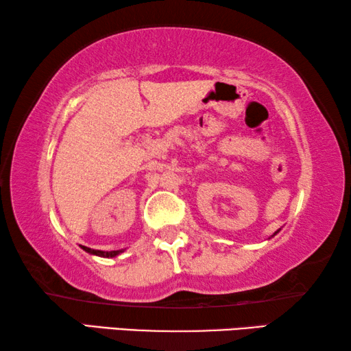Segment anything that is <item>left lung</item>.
<instances>
[{
  "label": "left lung",
  "mask_w": 351,
  "mask_h": 351,
  "mask_svg": "<svg viewBox=\"0 0 351 351\" xmlns=\"http://www.w3.org/2000/svg\"><path fill=\"white\" fill-rule=\"evenodd\" d=\"M278 232H280V229H278V230H277V232H274V235H277ZM274 235H271V237H269V239H272V237H274Z\"/></svg>",
  "instance_id": "obj_1"
}]
</instances>
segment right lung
I'll return each mask as SVG.
<instances>
[{"mask_svg": "<svg viewBox=\"0 0 351 351\" xmlns=\"http://www.w3.org/2000/svg\"><path fill=\"white\" fill-rule=\"evenodd\" d=\"M83 251L91 254V255H97V257H104V258H112V257H117L119 254H122L125 249H119V251H99V249H91V247H86V246H82Z\"/></svg>", "mask_w": 351, "mask_h": 351, "instance_id": "obj_1", "label": "right lung"}]
</instances>
